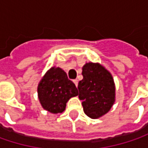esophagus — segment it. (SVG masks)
I'll return each mask as SVG.
<instances>
[{"label":"esophagus","mask_w":148,"mask_h":148,"mask_svg":"<svg viewBox=\"0 0 148 148\" xmlns=\"http://www.w3.org/2000/svg\"><path fill=\"white\" fill-rule=\"evenodd\" d=\"M73 82L75 83L76 86H78V80H77V79H75V80H73Z\"/></svg>","instance_id":"esophagus-1"}]
</instances>
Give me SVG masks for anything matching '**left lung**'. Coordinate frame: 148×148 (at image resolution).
I'll return each mask as SVG.
<instances>
[{
    "label": "left lung",
    "mask_w": 148,
    "mask_h": 148,
    "mask_svg": "<svg viewBox=\"0 0 148 148\" xmlns=\"http://www.w3.org/2000/svg\"><path fill=\"white\" fill-rule=\"evenodd\" d=\"M83 79L78 83L83 110L91 119L107 114L115 101V86L111 73L99 63L88 62L82 67Z\"/></svg>",
    "instance_id": "left-lung-1"
}]
</instances>
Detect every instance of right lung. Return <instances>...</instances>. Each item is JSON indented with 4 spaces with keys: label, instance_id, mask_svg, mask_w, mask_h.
<instances>
[{
    "label": "right lung",
    "instance_id": "add662e5",
    "mask_svg": "<svg viewBox=\"0 0 148 148\" xmlns=\"http://www.w3.org/2000/svg\"><path fill=\"white\" fill-rule=\"evenodd\" d=\"M77 95L78 90L75 84L60 67H51L38 86L40 104L44 110L52 114L62 113L66 102Z\"/></svg>",
    "mask_w": 148,
    "mask_h": 148
}]
</instances>
